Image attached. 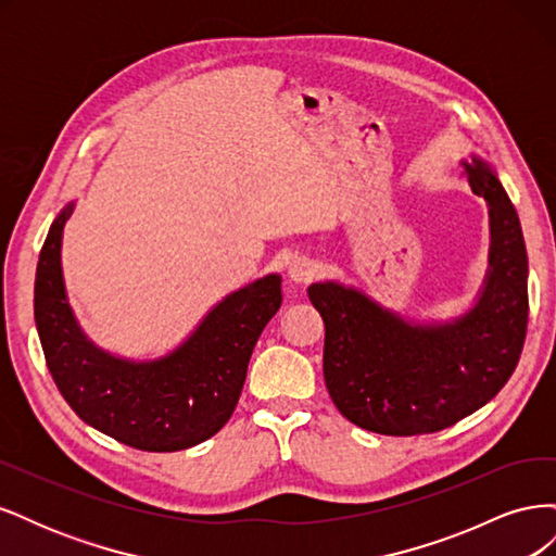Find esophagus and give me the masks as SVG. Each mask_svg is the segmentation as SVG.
<instances>
[{
    "label": "esophagus",
    "instance_id": "1",
    "mask_svg": "<svg viewBox=\"0 0 556 556\" xmlns=\"http://www.w3.org/2000/svg\"><path fill=\"white\" fill-rule=\"evenodd\" d=\"M317 271H319V266H317L315 260H311V257H296L290 264V268H288V276H290L292 282L304 285V282H311L317 276Z\"/></svg>",
    "mask_w": 556,
    "mask_h": 556
}]
</instances>
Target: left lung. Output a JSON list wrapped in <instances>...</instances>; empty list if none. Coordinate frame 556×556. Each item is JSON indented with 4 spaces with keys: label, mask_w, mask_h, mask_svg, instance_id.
<instances>
[{
    "label": "left lung",
    "mask_w": 556,
    "mask_h": 556,
    "mask_svg": "<svg viewBox=\"0 0 556 556\" xmlns=\"http://www.w3.org/2000/svg\"><path fill=\"white\" fill-rule=\"evenodd\" d=\"M490 204V271L476 306L452 323L413 325L339 282H313L325 319V382L352 425L384 435L457 425L508 382L529 323V262L519 217L492 166L464 162Z\"/></svg>",
    "instance_id": "left-lung-1"
}]
</instances>
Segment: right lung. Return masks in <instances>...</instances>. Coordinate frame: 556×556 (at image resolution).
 Wrapping results in <instances>:
<instances>
[{
  "label": "right lung",
  "instance_id": "obj_1",
  "mask_svg": "<svg viewBox=\"0 0 556 556\" xmlns=\"http://www.w3.org/2000/svg\"><path fill=\"white\" fill-rule=\"evenodd\" d=\"M74 204L50 225L35 282V319L48 371L83 422L146 452L208 441L237 408L248 362L280 304V276L231 292L169 355L129 362L99 350L80 331L64 292L60 248Z\"/></svg>",
  "mask_w": 556,
  "mask_h": 556
}]
</instances>
